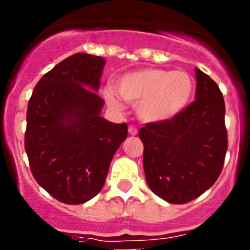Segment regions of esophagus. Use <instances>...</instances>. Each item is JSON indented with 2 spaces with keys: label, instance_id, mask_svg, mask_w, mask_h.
Here are the masks:
<instances>
[{
  "label": "esophagus",
  "instance_id": "obj_1",
  "mask_svg": "<svg viewBox=\"0 0 250 250\" xmlns=\"http://www.w3.org/2000/svg\"><path fill=\"white\" fill-rule=\"evenodd\" d=\"M129 134L130 135H136V134H138V129H136L135 126H134V125H130L129 126Z\"/></svg>",
  "mask_w": 250,
  "mask_h": 250
}]
</instances>
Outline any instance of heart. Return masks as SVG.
<instances>
[{"label": "heart", "mask_w": 250, "mask_h": 250, "mask_svg": "<svg viewBox=\"0 0 250 250\" xmlns=\"http://www.w3.org/2000/svg\"><path fill=\"white\" fill-rule=\"evenodd\" d=\"M116 89L124 100L138 104L136 111L141 120L164 123L178 116L190 103L194 80L183 70L147 67L123 75ZM104 98L114 109L123 107L115 90H104Z\"/></svg>", "instance_id": "1"}]
</instances>
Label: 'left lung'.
Returning a JSON list of instances; mask_svg holds the SVG:
<instances>
[{"mask_svg": "<svg viewBox=\"0 0 250 250\" xmlns=\"http://www.w3.org/2000/svg\"><path fill=\"white\" fill-rule=\"evenodd\" d=\"M195 76L194 103L171 120L146 124L139 131L147 185L171 204L207 191L219 178L228 149L223 94L198 67Z\"/></svg>", "mask_w": 250, "mask_h": 250, "instance_id": "obj_1", "label": "left lung"}]
</instances>
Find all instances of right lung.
Here are the masks:
<instances>
[{
    "label": "right lung",
    "instance_id": "right-lung-1",
    "mask_svg": "<svg viewBox=\"0 0 250 250\" xmlns=\"http://www.w3.org/2000/svg\"><path fill=\"white\" fill-rule=\"evenodd\" d=\"M106 61L77 52L35 86L28 101L25 150L32 175L59 202L83 204L98 195L127 125L101 116L98 95Z\"/></svg>",
    "mask_w": 250,
    "mask_h": 250
}]
</instances>
